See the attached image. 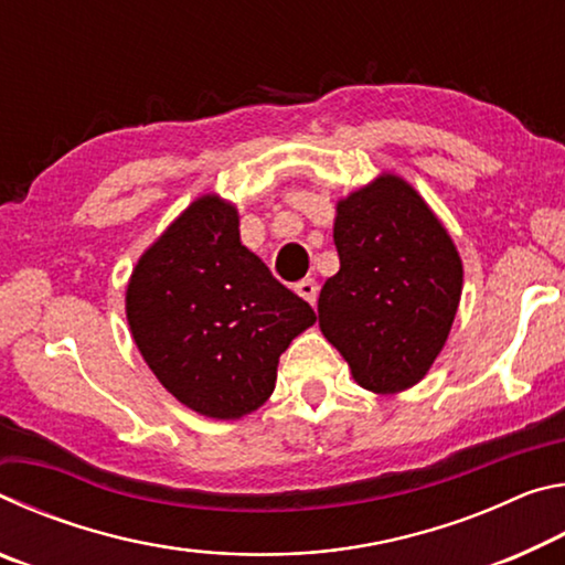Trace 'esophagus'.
<instances>
[{"instance_id": "34e87169", "label": "esophagus", "mask_w": 565, "mask_h": 565, "mask_svg": "<svg viewBox=\"0 0 565 565\" xmlns=\"http://www.w3.org/2000/svg\"><path fill=\"white\" fill-rule=\"evenodd\" d=\"M294 289H296V294L301 296V299H306L311 306L317 303V299H319V286H317V281H313V279H301L299 284L294 286Z\"/></svg>"}]
</instances>
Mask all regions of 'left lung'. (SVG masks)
Instances as JSON below:
<instances>
[{
    "instance_id": "left-lung-1",
    "label": "left lung",
    "mask_w": 565,
    "mask_h": 565,
    "mask_svg": "<svg viewBox=\"0 0 565 565\" xmlns=\"http://www.w3.org/2000/svg\"><path fill=\"white\" fill-rule=\"evenodd\" d=\"M341 269L319 294V327L356 384L406 391L431 369L461 301L463 266L418 191L394 174L341 199L333 222Z\"/></svg>"
}]
</instances>
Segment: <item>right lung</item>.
<instances>
[{
	"label": "right lung",
	"instance_id": "right-lung-1",
	"mask_svg": "<svg viewBox=\"0 0 565 565\" xmlns=\"http://www.w3.org/2000/svg\"><path fill=\"white\" fill-rule=\"evenodd\" d=\"M127 321L171 396L228 420L271 396L279 356L317 313L242 244L236 206L206 194L141 254Z\"/></svg>",
	"mask_w": 565,
	"mask_h": 565
}]
</instances>
